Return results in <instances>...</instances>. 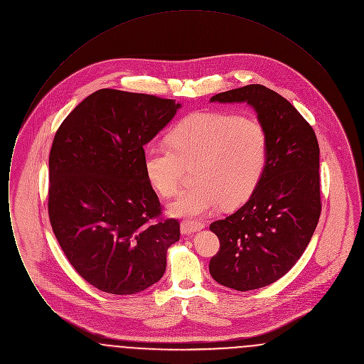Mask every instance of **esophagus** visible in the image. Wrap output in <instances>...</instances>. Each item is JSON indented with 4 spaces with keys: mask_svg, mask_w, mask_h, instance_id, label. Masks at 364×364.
<instances>
[{
    "mask_svg": "<svg viewBox=\"0 0 364 364\" xmlns=\"http://www.w3.org/2000/svg\"><path fill=\"white\" fill-rule=\"evenodd\" d=\"M202 223H193V221H183L180 225V230L183 235H191L193 232H198L200 229H203Z\"/></svg>",
    "mask_w": 364,
    "mask_h": 364,
    "instance_id": "34e87169",
    "label": "esophagus"
}]
</instances>
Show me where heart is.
Returning a JSON list of instances; mask_svg holds the SVG:
<instances>
[{
  "mask_svg": "<svg viewBox=\"0 0 364 364\" xmlns=\"http://www.w3.org/2000/svg\"><path fill=\"white\" fill-rule=\"evenodd\" d=\"M169 143L146 146L143 164L150 184L165 198L177 193L186 165L198 164V186L169 206L176 217H199L220 203L240 205L258 186L269 158L264 127L230 112L192 113L174 127Z\"/></svg>",
  "mask_w": 364,
  "mask_h": 364,
  "instance_id": "b5f03b06",
  "label": "heart"
}]
</instances>
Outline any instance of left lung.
Masks as SVG:
<instances>
[{"mask_svg":"<svg viewBox=\"0 0 364 364\" xmlns=\"http://www.w3.org/2000/svg\"><path fill=\"white\" fill-rule=\"evenodd\" d=\"M245 102L267 131L269 158L247 203L210 225L220 251L208 270L218 284L252 291L287 274L311 240L321 215L319 146L311 125L276 91L250 85L210 98Z\"/></svg>","mask_w":364,"mask_h":364,"instance_id":"8db88e82","label":"left lung"}]
</instances>
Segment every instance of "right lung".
<instances>
[{"label":"right lung","mask_w":364,"mask_h":364,"mask_svg":"<svg viewBox=\"0 0 364 364\" xmlns=\"http://www.w3.org/2000/svg\"><path fill=\"white\" fill-rule=\"evenodd\" d=\"M181 105L102 88L60 125L49 156V218L75 270L102 292L134 294L156 284L177 220L161 203L143 164V146Z\"/></svg>","instance_id":"obj_1"}]
</instances>
